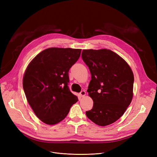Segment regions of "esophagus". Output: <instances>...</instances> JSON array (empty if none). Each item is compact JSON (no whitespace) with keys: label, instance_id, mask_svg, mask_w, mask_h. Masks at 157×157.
<instances>
[{"label":"esophagus","instance_id":"esophagus-1","mask_svg":"<svg viewBox=\"0 0 157 157\" xmlns=\"http://www.w3.org/2000/svg\"><path fill=\"white\" fill-rule=\"evenodd\" d=\"M79 94H80V96H81V97H84L85 95H86V91L82 90V91H81L79 93Z\"/></svg>","mask_w":157,"mask_h":157}]
</instances>
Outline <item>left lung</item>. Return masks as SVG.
Wrapping results in <instances>:
<instances>
[{"label":"left lung","mask_w":157,"mask_h":157,"mask_svg":"<svg viewBox=\"0 0 157 157\" xmlns=\"http://www.w3.org/2000/svg\"><path fill=\"white\" fill-rule=\"evenodd\" d=\"M81 56L91 75L87 91L93 99V106L86 115L99 126L112 124L132 102V70L119 55L109 49H84Z\"/></svg>","instance_id":"obj_1"}]
</instances>
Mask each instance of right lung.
<instances>
[{
  "label": "right lung",
  "mask_w": 157,
  "mask_h": 157,
  "mask_svg": "<svg viewBox=\"0 0 157 157\" xmlns=\"http://www.w3.org/2000/svg\"><path fill=\"white\" fill-rule=\"evenodd\" d=\"M81 49L51 48L28 65L23 78L27 100L39 119L48 124L63 120L78 99L69 90L68 72Z\"/></svg>",
  "instance_id": "add662e5"
}]
</instances>
